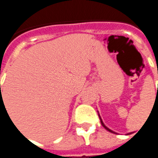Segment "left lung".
Returning a JSON list of instances; mask_svg holds the SVG:
<instances>
[{
  "instance_id": "1",
  "label": "left lung",
  "mask_w": 158,
  "mask_h": 158,
  "mask_svg": "<svg viewBox=\"0 0 158 158\" xmlns=\"http://www.w3.org/2000/svg\"><path fill=\"white\" fill-rule=\"evenodd\" d=\"M101 123H102V126H103V127H104V128H105V129H106V130H107V131H110V132H113V133H115V132H114V131H112V130H110V129H109V128H107V127H106V126H105V125H104V123L102 122V118H101Z\"/></svg>"
}]
</instances>
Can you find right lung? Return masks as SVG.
<instances>
[{"mask_svg":"<svg viewBox=\"0 0 158 158\" xmlns=\"http://www.w3.org/2000/svg\"><path fill=\"white\" fill-rule=\"evenodd\" d=\"M2 102H3V101H2Z\"/></svg>","mask_w":158,"mask_h":158,"instance_id":"right-lung-1","label":"right lung"}]
</instances>
